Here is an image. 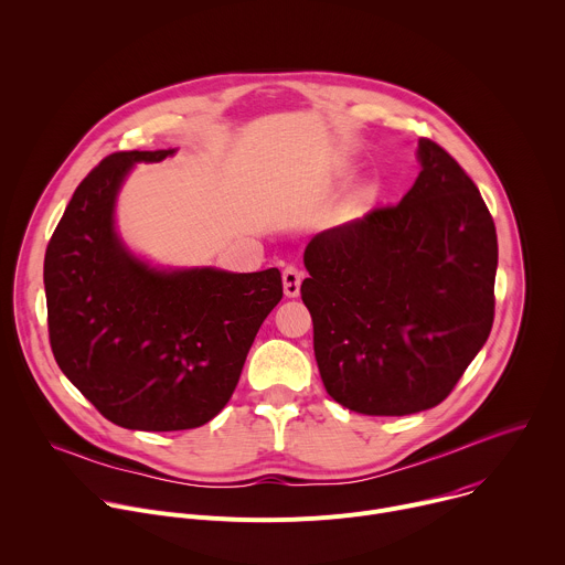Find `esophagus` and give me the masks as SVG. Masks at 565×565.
Wrapping results in <instances>:
<instances>
[{"instance_id": "1", "label": "esophagus", "mask_w": 565, "mask_h": 565, "mask_svg": "<svg viewBox=\"0 0 565 565\" xmlns=\"http://www.w3.org/2000/svg\"><path fill=\"white\" fill-rule=\"evenodd\" d=\"M281 279H284V292H286V297H297V295H299V288H301L303 273H301L297 266H286L284 273H281Z\"/></svg>"}]
</instances>
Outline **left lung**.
<instances>
[{
	"instance_id": "1",
	"label": "left lung",
	"mask_w": 565,
	"mask_h": 565,
	"mask_svg": "<svg viewBox=\"0 0 565 565\" xmlns=\"http://www.w3.org/2000/svg\"><path fill=\"white\" fill-rule=\"evenodd\" d=\"M418 160L399 203L315 234L303 253L321 382L364 416L440 405L494 321V218L438 142L420 138Z\"/></svg>"
}]
</instances>
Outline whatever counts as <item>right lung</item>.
I'll list each match as a JSON object with an SVG mask.
<instances>
[{
  "instance_id": "add662e5",
  "label": "right lung",
  "mask_w": 565,
  "mask_h": 565,
  "mask_svg": "<svg viewBox=\"0 0 565 565\" xmlns=\"http://www.w3.org/2000/svg\"><path fill=\"white\" fill-rule=\"evenodd\" d=\"M174 149L116 151L68 201L44 257L49 340L62 373L114 425L183 431L232 397L281 273L158 270L114 230L118 190L136 163Z\"/></svg>"
}]
</instances>
